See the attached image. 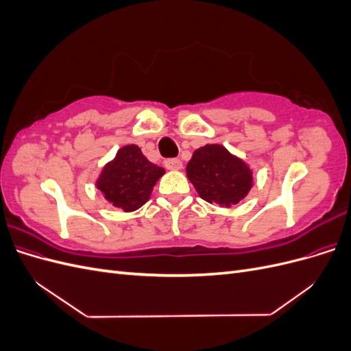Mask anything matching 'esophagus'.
<instances>
[{
    "instance_id": "1",
    "label": "esophagus",
    "mask_w": 351,
    "mask_h": 351,
    "mask_svg": "<svg viewBox=\"0 0 351 351\" xmlns=\"http://www.w3.org/2000/svg\"><path fill=\"white\" fill-rule=\"evenodd\" d=\"M164 165L168 169H173V171H176V169H182L183 168V162L180 161V159H177V158H168V159H165Z\"/></svg>"
}]
</instances>
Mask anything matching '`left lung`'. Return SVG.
<instances>
[{"mask_svg":"<svg viewBox=\"0 0 351 351\" xmlns=\"http://www.w3.org/2000/svg\"><path fill=\"white\" fill-rule=\"evenodd\" d=\"M186 171L199 196L219 206L239 204L253 183L246 162L221 145H205L196 149Z\"/></svg>","mask_w":351,"mask_h":351,"instance_id":"1","label":"left lung"}]
</instances>
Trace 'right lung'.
Listing matches in <instances>:
<instances>
[{
  "instance_id": "right-lung-1",
  "label": "right lung",
  "mask_w": 351,
  "mask_h": 351,
  "mask_svg": "<svg viewBox=\"0 0 351 351\" xmlns=\"http://www.w3.org/2000/svg\"><path fill=\"white\" fill-rule=\"evenodd\" d=\"M164 173V168L147 161L139 146L127 145L104 167L97 187L110 204L132 212L149 200L154 186Z\"/></svg>"
}]
</instances>
